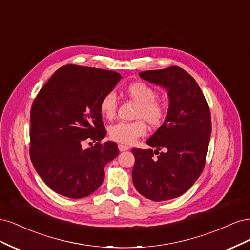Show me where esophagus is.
I'll list each match as a JSON object with an SVG mask.
<instances>
[{"label":"esophagus","mask_w":250,"mask_h":250,"mask_svg":"<svg viewBox=\"0 0 250 250\" xmlns=\"http://www.w3.org/2000/svg\"><path fill=\"white\" fill-rule=\"evenodd\" d=\"M130 147L129 146H126V145H122V144H119V150L122 152V151H127L129 150Z\"/></svg>","instance_id":"34e87169"}]
</instances>
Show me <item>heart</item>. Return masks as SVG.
Returning a JSON list of instances; mask_svg holds the SVG:
<instances>
[{
    "mask_svg": "<svg viewBox=\"0 0 250 250\" xmlns=\"http://www.w3.org/2000/svg\"><path fill=\"white\" fill-rule=\"evenodd\" d=\"M126 95L138 104L135 118L143 119L151 127L160 126L165 118V106L157 101L156 92L153 87L144 82H133L126 87ZM117 96L113 92H108L101 98L99 108L102 116L111 119L117 111ZM144 121L134 122H119L108 128L109 137L118 143L131 145L138 138L146 132Z\"/></svg>",
    "mask_w": 250,
    "mask_h": 250,
    "instance_id": "heart-1",
    "label": "heart"
}]
</instances>
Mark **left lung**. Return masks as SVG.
<instances>
[{
    "mask_svg": "<svg viewBox=\"0 0 250 250\" xmlns=\"http://www.w3.org/2000/svg\"><path fill=\"white\" fill-rule=\"evenodd\" d=\"M139 75L167 90L169 108L162 126L146 142L155 150L132 149L133 185L150 200L176 198L204 168L211 132L208 105L197 82L179 66Z\"/></svg>",
    "mask_w": 250,
    "mask_h": 250,
    "instance_id": "1",
    "label": "left lung"
}]
</instances>
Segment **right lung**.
<instances>
[{
	"label": "right lung",
	"instance_id": "add662e5",
	"mask_svg": "<svg viewBox=\"0 0 250 250\" xmlns=\"http://www.w3.org/2000/svg\"><path fill=\"white\" fill-rule=\"evenodd\" d=\"M120 74L67 64L40 90L30 111V157L53 191L78 199L94 193L104 180V167L119 155L106 135L99 103L115 88ZM94 146L83 149V143Z\"/></svg>",
	"mask_w": 250,
	"mask_h": 250
}]
</instances>
